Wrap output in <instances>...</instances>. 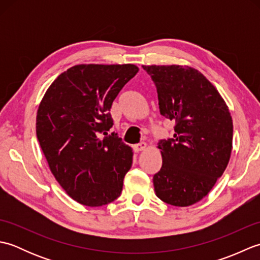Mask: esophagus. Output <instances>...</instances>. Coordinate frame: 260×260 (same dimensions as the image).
Returning <instances> with one entry per match:
<instances>
[{
  "label": "esophagus",
  "instance_id": "1",
  "mask_svg": "<svg viewBox=\"0 0 260 260\" xmlns=\"http://www.w3.org/2000/svg\"><path fill=\"white\" fill-rule=\"evenodd\" d=\"M146 143H144V142H142V143H140V144H135L134 146H133V150H134V152H136V153H139V152H141V151H144L145 148H146Z\"/></svg>",
  "mask_w": 260,
  "mask_h": 260
}]
</instances>
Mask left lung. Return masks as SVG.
I'll return each mask as SVG.
<instances>
[{"mask_svg": "<svg viewBox=\"0 0 260 260\" xmlns=\"http://www.w3.org/2000/svg\"><path fill=\"white\" fill-rule=\"evenodd\" d=\"M156 87L159 113L175 123L173 139L161 140L162 168L153 176L157 198L175 207L194 204L227 168L233 118L215 87L187 66H142Z\"/></svg>", "mask_w": 260, "mask_h": 260, "instance_id": "left-lung-1", "label": "left lung"}]
</instances>
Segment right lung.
<instances>
[{
    "instance_id": "add662e5",
    "label": "right lung",
    "mask_w": 260,
    "mask_h": 260,
    "mask_svg": "<svg viewBox=\"0 0 260 260\" xmlns=\"http://www.w3.org/2000/svg\"><path fill=\"white\" fill-rule=\"evenodd\" d=\"M135 64H77L48 88L39 105L37 137L58 183L75 201L102 207L116 200L133 162L109 110ZM105 136L101 137V134Z\"/></svg>"
}]
</instances>
